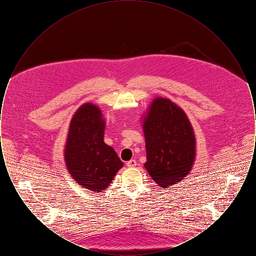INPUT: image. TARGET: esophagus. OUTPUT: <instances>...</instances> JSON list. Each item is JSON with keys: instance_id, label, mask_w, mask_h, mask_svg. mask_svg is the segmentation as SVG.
I'll return each mask as SVG.
<instances>
[{"instance_id": "1", "label": "esophagus", "mask_w": 256, "mask_h": 256, "mask_svg": "<svg viewBox=\"0 0 256 256\" xmlns=\"http://www.w3.org/2000/svg\"><path fill=\"white\" fill-rule=\"evenodd\" d=\"M136 165H137V162H136V160H135V159H132V160H130V161H128V162H126V166H128V167H130V168L135 167Z\"/></svg>"}]
</instances>
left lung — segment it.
<instances>
[{
    "label": "left lung",
    "mask_w": 256,
    "mask_h": 256,
    "mask_svg": "<svg viewBox=\"0 0 256 256\" xmlns=\"http://www.w3.org/2000/svg\"><path fill=\"white\" fill-rule=\"evenodd\" d=\"M146 143L144 167L161 188L187 176L195 163L196 141L184 110L167 98H154L141 117Z\"/></svg>",
    "instance_id": "1"
}]
</instances>
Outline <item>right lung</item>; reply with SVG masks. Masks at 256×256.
Wrapping results in <instances>:
<instances>
[{"mask_svg":"<svg viewBox=\"0 0 256 256\" xmlns=\"http://www.w3.org/2000/svg\"><path fill=\"white\" fill-rule=\"evenodd\" d=\"M106 119L100 108L86 102L71 119L64 146L66 169L82 188L102 193L124 166L115 150L104 141Z\"/></svg>","mask_w":256,"mask_h":256,"instance_id":"obj_1","label":"right lung"}]
</instances>
